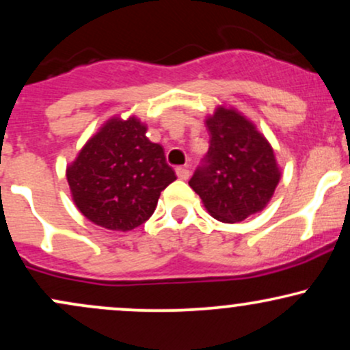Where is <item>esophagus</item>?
Listing matches in <instances>:
<instances>
[{"label":"esophagus","mask_w":350,"mask_h":350,"mask_svg":"<svg viewBox=\"0 0 350 350\" xmlns=\"http://www.w3.org/2000/svg\"><path fill=\"white\" fill-rule=\"evenodd\" d=\"M176 174H178V178L179 179H189V170H186V167H183V166H179V167H176Z\"/></svg>","instance_id":"1"}]
</instances>
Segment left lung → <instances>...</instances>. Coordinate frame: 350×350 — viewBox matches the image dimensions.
I'll list each match as a JSON object with an SVG mask.
<instances>
[{
	"mask_svg": "<svg viewBox=\"0 0 350 350\" xmlns=\"http://www.w3.org/2000/svg\"><path fill=\"white\" fill-rule=\"evenodd\" d=\"M208 151L189 186L207 212L226 224L263 211L280 183V167L267 138L234 108L219 107L206 120Z\"/></svg>",
	"mask_w": 350,
	"mask_h": 350,
	"instance_id": "8db88e82",
	"label": "left lung"
}]
</instances>
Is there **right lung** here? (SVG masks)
<instances>
[{
    "label": "right lung",
    "mask_w": 350,
    "mask_h": 350,
    "mask_svg": "<svg viewBox=\"0 0 350 350\" xmlns=\"http://www.w3.org/2000/svg\"><path fill=\"white\" fill-rule=\"evenodd\" d=\"M72 199L90 222L128 232L146 222L176 174L135 116L111 118L67 167Z\"/></svg>",
    "instance_id": "add662e5"
}]
</instances>
